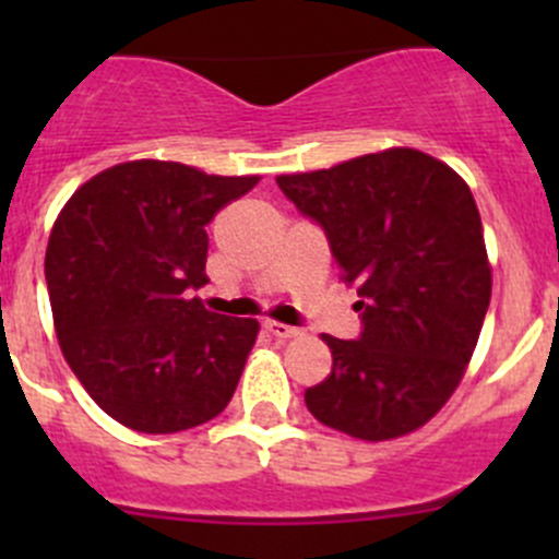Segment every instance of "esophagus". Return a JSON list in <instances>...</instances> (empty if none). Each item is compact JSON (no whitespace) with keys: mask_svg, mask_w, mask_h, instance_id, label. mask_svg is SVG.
<instances>
[{"mask_svg":"<svg viewBox=\"0 0 559 559\" xmlns=\"http://www.w3.org/2000/svg\"><path fill=\"white\" fill-rule=\"evenodd\" d=\"M264 330L270 332V335L273 337H281V341H284V337H295L297 335V326H289V324H281V321H264Z\"/></svg>","mask_w":559,"mask_h":559,"instance_id":"1","label":"esophagus"}]
</instances>
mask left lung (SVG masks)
Here are the masks:
<instances>
[{"instance_id":"8db88e82","label":"left lung","mask_w":559,"mask_h":559,"mask_svg":"<svg viewBox=\"0 0 559 559\" xmlns=\"http://www.w3.org/2000/svg\"><path fill=\"white\" fill-rule=\"evenodd\" d=\"M357 289V341L324 335L332 373L306 389L321 425L389 441L425 425L460 384L492 295L481 216L452 167L414 148L278 175Z\"/></svg>"}]
</instances>
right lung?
I'll return each instance as SVG.
<instances>
[{"mask_svg":"<svg viewBox=\"0 0 559 559\" xmlns=\"http://www.w3.org/2000/svg\"><path fill=\"white\" fill-rule=\"evenodd\" d=\"M257 183L127 162L94 175L56 218L45 281L59 346L123 427L180 432L233 400L259 324L211 313L191 292L207 284L205 227Z\"/></svg>","mask_w":559,"mask_h":559,"instance_id":"add662e5","label":"right lung"}]
</instances>
